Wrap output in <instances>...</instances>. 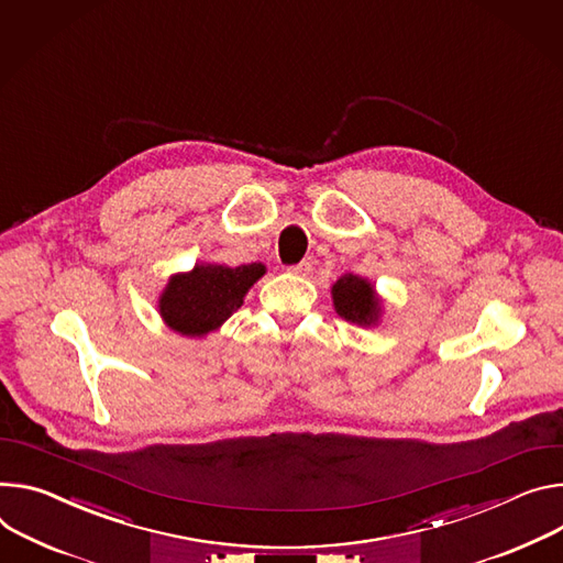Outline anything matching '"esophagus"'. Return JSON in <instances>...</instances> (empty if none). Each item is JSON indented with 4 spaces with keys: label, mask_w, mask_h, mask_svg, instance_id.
<instances>
[{
    "label": "esophagus",
    "mask_w": 563,
    "mask_h": 563,
    "mask_svg": "<svg viewBox=\"0 0 563 563\" xmlns=\"http://www.w3.org/2000/svg\"><path fill=\"white\" fill-rule=\"evenodd\" d=\"M289 272H291V274H296V276H310V272H312V263H310V261H300L298 265H291V267H289Z\"/></svg>",
    "instance_id": "obj_1"
}]
</instances>
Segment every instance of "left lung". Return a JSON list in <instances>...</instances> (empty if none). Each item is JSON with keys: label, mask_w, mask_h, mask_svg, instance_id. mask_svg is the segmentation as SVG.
<instances>
[{"label": "left lung", "mask_w": 563, "mask_h": 563, "mask_svg": "<svg viewBox=\"0 0 563 563\" xmlns=\"http://www.w3.org/2000/svg\"><path fill=\"white\" fill-rule=\"evenodd\" d=\"M332 300L336 314L350 323L375 325L382 317V300L375 294V287L362 276H341L332 285Z\"/></svg>", "instance_id": "8db88e82"}]
</instances>
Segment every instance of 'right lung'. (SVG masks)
I'll return each instance as SVG.
<instances>
[{
	"instance_id": "right-lung-1",
	"label": "right lung",
	"mask_w": 563,
	"mask_h": 563,
	"mask_svg": "<svg viewBox=\"0 0 563 563\" xmlns=\"http://www.w3.org/2000/svg\"><path fill=\"white\" fill-rule=\"evenodd\" d=\"M265 272L263 263L195 265L192 272L170 276L159 296V314L170 330L184 336L209 334L240 308L251 285Z\"/></svg>"
}]
</instances>
